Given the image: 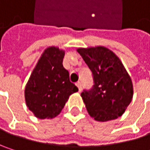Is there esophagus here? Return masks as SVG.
I'll return each instance as SVG.
<instances>
[{"label": "esophagus", "mask_w": 150, "mask_h": 150, "mask_svg": "<svg viewBox=\"0 0 150 150\" xmlns=\"http://www.w3.org/2000/svg\"><path fill=\"white\" fill-rule=\"evenodd\" d=\"M76 86H77V88H78V90L79 91H81V81H78V82H76V84H75Z\"/></svg>", "instance_id": "1"}]
</instances>
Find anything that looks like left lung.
<instances>
[{
    "label": "left lung",
    "mask_w": 150,
    "mask_h": 150,
    "mask_svg": "<svg viewBox=\"0 0 150 150\" xmlns=\"http://www.w3.org/2000/svg\"><path fill=\"white\" fill-rule=\"evenodd\" d=\"M92 71L93 88L81 93L89 115L98 122L117 119L132 101L134 88L131 78L118 56L103 46L79 47Z\"/></svg>",
    "instance_id": "1"
}]
</instances>
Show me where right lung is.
Listing matches in <instances>:
<instances>
[{"mask_svg": "<svg viewBox=\"0 0 150 150\" xmlns=\"http://www.w3.org/2000/svg\"><path fill=\"white\" fill-rule=\"evenodd\" d=\"M64 54L65 51L57 47H47L26 84V104L39 119L57 116L69 96L78 91L62 65Z\"/></svg>", "mask_w": 150, "mask_h": 150, "instance_id": "add662e5", "label": "right lung"}]
</instances>
